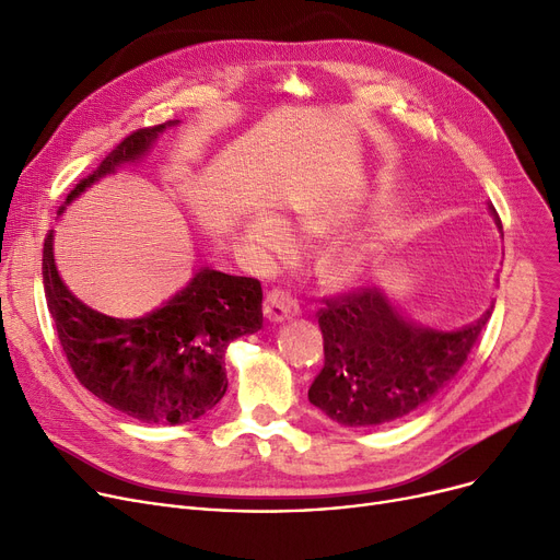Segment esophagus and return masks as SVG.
Listing matches in <instances>:
<instances>
[{
    "label": "esophagus",
    "instance_id": "34e87169",
    "mask_svg": "<svg viewBox=\"0 0 560 560\" xmlns=\"http://www.w3.org/2000/svg\"><path fill=\"white\" fill-rule=\"evenodd\" d=\"M262 313L270 322H275V325H281V322L295 317L300 313V306L288 295V292L275 288L272 292H268V298H265Z\"/></svg>",
    "mask_w": 560,
    "mask_h": 560
}]
</instances>
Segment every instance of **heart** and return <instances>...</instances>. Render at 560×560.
I'll return each mask as SVG.
<instances>
[{"instance_id": "1", "label": "heart", "mask_w": 560, "mask_h": 560, "mask_svg": "<svg viewBox=\"0 0 560 560\" xmlns=\"http://www.w3.org/2000/svg\"><path fill=\"white\" fill-rule=\"evenodd\" d=\"M302 231L306 235H322L329 231V222L322 218H306L302 220ZM247 241L272 256H288L292 249H295V235H292V229L283 218L270 211H258L249 218L247 222ZM327 277L340 285H351L357 283L361 277V260L354 254H338L329 258Z\"/></svg>"}]
</instances>
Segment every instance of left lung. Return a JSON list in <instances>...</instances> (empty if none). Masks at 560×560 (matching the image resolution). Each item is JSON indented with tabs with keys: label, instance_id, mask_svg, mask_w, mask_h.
Returning <instances> with one entry per match:
<instances>
[{
	"label": "left lung",
	"instance_id": "8db88e82",
	"mask_svg": "<svg viewBox=\"0 0 560 560\" xmlns=\"http://www.w3.org/2000/svg\"><path fill=\"white\" fill-rule=\"evenodd\" d=\"M488 213L502 229L494 206ZM494 304L458 329L420 325L381 288L349 292L319 311L325 368L308 401L342 427H381L440 395L467 361Z\"/></svg>",
	"mask_w": 560,
	"mask_h": 560
}]
</instances>
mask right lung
Instances as JSON below:
<instances>
[{
    "label": "right lung",
    "instance_id": "add662e5",
    "mask_svg": "<svg viewBox=\"0 0 560 560\" xmlns=\"http://www.w3.org/2000/svg\"><path fill=\"white\" fill-rule=\"evenodd\" d=\"M176 125L179 120H170L127 136L77 184L58 215L104 176L144 159ZM43 285L58 340L81 386L144 424H184L209 413L226 393L229 342L262 327L260 281L209 265L150 313L131 319L104 315L72 295L58 275L54 231L43 247Z\"/></svg>",
    "mask_w": 560,
    "mask_h": 560
}]
</instances>
